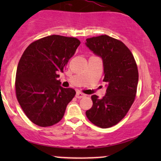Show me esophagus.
<instances>
[{
  "label": "esophagus",
  "mask_w": 161,
  "mask_h": 161,
  "mask_svg": "<svg viewBox=\"0 0 161 161\" xmlns=\"http://www.w3.org/2000/svg\"><path fill=\"white\" fill-rule=\"evenodd\" d=\"M85 96H86V95L80 92H77L76 95H75V97H76L77 98H82V97H84Z\"/></svg>",
  "instance_id": "1"
}]
</instances>
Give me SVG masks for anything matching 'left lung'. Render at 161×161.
I'll list each match as a JSON object with an SVG mask.
<instances>
[{
	"label": "left lung",
	"mask_w": 161,
	"mask_h": 161,
	"mask_svg": "<svg viewBox=\"0 0 161 161\" xmlns=\"http://www.w3.org/2000/svg\"><path fill=\"white\" fill-rule=\"evenodd\" d=\"M86 45L102 58L106 95L92 96V108L86 112L91 123L106 129L120 122L133 104L137 92V64L128 47L121 41L107 35L87 38Z\"/></svg>",
	"instance_id": "obj_1"
}]
</instances>
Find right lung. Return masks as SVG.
I'll use <instances>...</instances> for the list:
<instances>
[{
	"label": "right lung",
	"mask_w": 161,
	"mask_h": 161,
	"mask_svg": "<svg viewBox=\"0 0 161 161\" xmlns=\"http://www.w3.org/2000/svg\"><path fill=\"white\" fill-rule=\"evenodd\" d=\"M79 45L76 38L53 35L35 41L24 51L16 69V95L36 125L47 127L60 122L75 95L74 89L60 86L57 78Z\"/></svg>",
	"instance_id": "add662e5"
}]
</instances>
